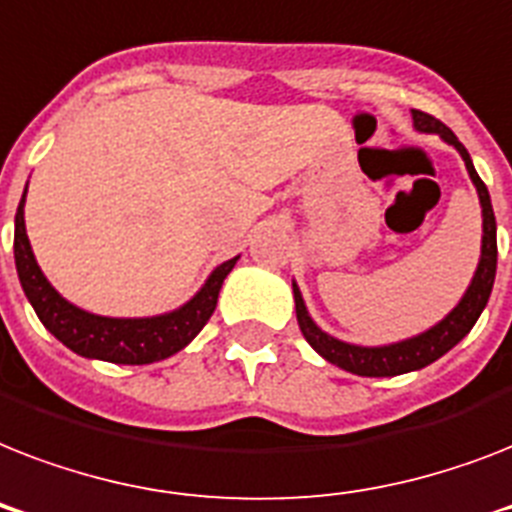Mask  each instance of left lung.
I'll return each mask as SVG.
<instances>
[{"instance_id": "obj_1", "label": "left lung", "mask_w": 512, "mask_h": 512, "mask_svg": "<svg viewBox=\"0 0 512 512\" xmlns=\"http://www.w3.org/2000/svg\"><path fill=\"white\" fill-rule=\"evenodd\" d=\"M414 127L420 132H436L441 138L460 151L462 162L468 167V175L473 180L478 191V199H481V212H484V244H481V263L476 268V276L470 281L468 292L460 300V305L454 308L444 321H438L436 327L422 332V335L412 337V340L393 342V345H382V348H361V345H350V342L335 340L329 337L327 332H321L313 319L305 311L303 295L297 284H292L295 289V311H297V324H300V332L311 348L324 356L329 364L340 366L345 372L361 374V377H396V374L414 372V369H422V366L433 364L436 358H441L446 350H452L462 337L468 335L473 324L478 321L481 311L489 303V295H492L494 287V273H497V220H494L492 199H489V191H486L484 180L478 177L476 167L470 162V154L465 151L457 135H454L444 122H438L436 116L425 114V111H412Z\"/></svg>"}]
</instances>
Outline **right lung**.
<instances>
[{
  "instance_id": "1",
  "label": "right lung",
  "mask_w": 512,
  "mask_h": 512,
  "mask_svg": "<svg viewBox=\"0 0 512 512\" xmlns=\"http://www.w3.org/2000/svg\"><path fill=\"white\" fill-rule=\"evenodd\" d=\"M23 204H26V193L15 212V268H18L20 287L44 327L79 356L100 358L111 364H154V361L170 358L204 329L209 316L215 313L217 295H220L225 276L236 265V257L217 265L193 300L164 316H154V319L95 316L63 300L52 289L50 281L44 279L28 244Z\"/></svg>"
}]
</instances>
